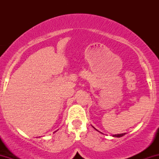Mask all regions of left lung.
I'll return each mask as SVG.
<instances>
[{
    "label": "left lung",
    "mask_w": 159,
    "mask_h": 159,
    "mask_svg": "<svg viewBox=\"0 0 159 159\" xmlns=\"http://www.w3.org/2000/svg\"><path fill=\"white\" fill-rule=\"evenodd\" d=\"M95 129V128H94ZM96 130H97V129H96ZM125 133H123V134H114V137H116V138H120V137L125 135Z\"/></svg>",
    "instance_id": "left-lung-1"
}]
</instances>
